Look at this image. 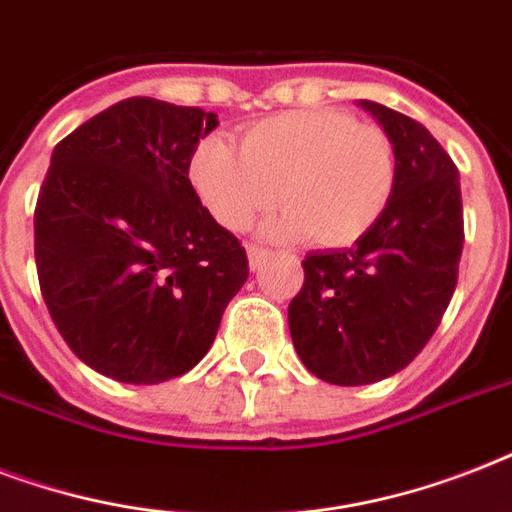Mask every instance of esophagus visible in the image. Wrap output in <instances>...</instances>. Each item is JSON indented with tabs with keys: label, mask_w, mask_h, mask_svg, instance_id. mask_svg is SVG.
<instances>
[{
	"label": "esophagus",
	"mask_w": 512,
	"mask_h": 512,
	"mask_svg": "<svg viewBox=\"0 0 512 512\" xmlns=\"http://www.w3.org/2000/svg\"><path fill=\"white\" fill-rule=\"evenodd\" d=\"M247 255H249V265H252V271H255V268H260V265L268 260V255H271V252H268L265 247H257V244H249Z\"/></svg>",
	"instance_id": "esophagus-1"
}]
</instances>
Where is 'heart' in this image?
Instances as JSON below:
<instances>
[{"instance_id": "1", "label": "heart", "mask_w": 512, "mask_h": 512, "mask_svg": "<svg viewBox=\"0 0 512 512\" xmlns=\"http://www.w3.org/2000/svg\"><path fill=\"white\" fill-rule=\"evenodd\" d=\"M188 183L209 215L244 231L279 201L273 236L313 247H348L388 209L396 188V146L382 127L337 108L287 111L244 132L241 151L201 138L188 156Z\"/></svg>"}]
</instances>
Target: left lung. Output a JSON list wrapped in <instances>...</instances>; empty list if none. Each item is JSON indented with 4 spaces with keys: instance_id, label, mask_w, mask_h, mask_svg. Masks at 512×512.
<instances>
[{
    "instance_id": "1",
    "label": "left lung",
    "mask_w": 512,
    "mask_h": 512,
    "mask_svg": "<svg viewBox=\"0 0 512 512\" xmlns=\"http://www.w3.org/2000/svg\"><path fill=\"white\" fill-rule=\"evenodd\" d=\"M361 106L396 146V188L353 247L305 257L289 303L297 356L332 385H369L412 364L449 308L465 241L452 156L412 116Z\"/></svg>"
}]
</instances>
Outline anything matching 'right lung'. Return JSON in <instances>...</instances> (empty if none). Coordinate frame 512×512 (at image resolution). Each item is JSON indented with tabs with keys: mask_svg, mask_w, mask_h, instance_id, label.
<instances>
[{
	"mask_svg": "<svg viewBox=\"0 0 512 512\" xmlns=\"http://www.w3.org/2000/svg\"><path fill=\"white\" fill-rule=\"evenodd\" d=\"M215 127L201 108L127 98L52 151L34 209L39 289L68 348L111 380L193 369L247 281L241 241L185 172Z\"/></svg>",
	"mask_w": 512,
	"mask_h": 512,
	"instance_id": "add662e5",
	"label": "right lung"
}]
</instances>
